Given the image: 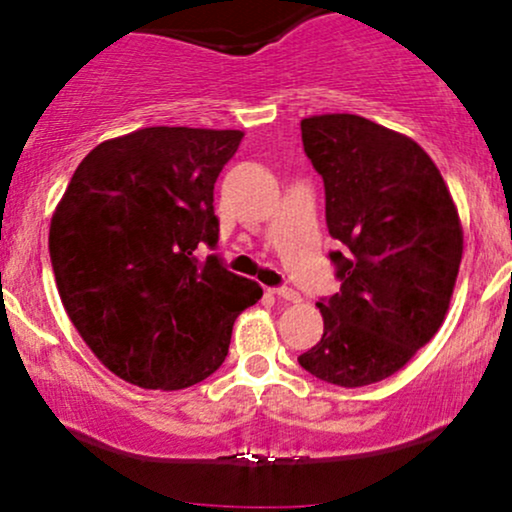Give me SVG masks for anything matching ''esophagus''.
<instances>
[{"instance_id": "34e87169", "label": "esophagus", "mask_w": 512, "mask_h": 512, "mask_svg": "<svg viewBox=\"0 0 512 512\" xmlns=\"http://www.w3.org/2000/svg\"><path fill=\"white\" fill-rule=\"evenodd\" d=\"M272 293L279 301H289V303H298L301 301V293L289 289V286H281V289H272Z\"/></svg>"}]
</instances>
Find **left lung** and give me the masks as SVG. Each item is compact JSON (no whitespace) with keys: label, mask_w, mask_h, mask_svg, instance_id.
<instances>
[{"label":"left lung","mask_w":512,"mask_h":512,"mask_svg":"<svg viewBox=\"0 0 512 512\" xmlns=\"http://www.w3.org/2000/svg\"><path fill=\"white\" fill-rule=\"evenodd\" d=\"M325 182L339 293L317 303L325 332L298 363L339 387L395 375L433 339L462 262V223L443 175L414 139L361 115L301 120Z\"/></svg>","instance_id":"1"}]
</instances>
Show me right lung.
Returning <instances> with one entry per match:
<instances>
[{"label":"right lung","instance_id":"1","mask_svg":"<svg viewBox=\"0 0 512 512\" xmlns=\"http://www.w3.org/2000/svg\"><path fill=\"white\" fill-rule=\"evenodd\" d=\"M240 129L144 127L98 144L50 221L57 291L110 373L144 390H185L219 370L236 317L262 298L214 248V182Z\"/></svg>","mask_w":512,"mask_h":512}]
</instances>
